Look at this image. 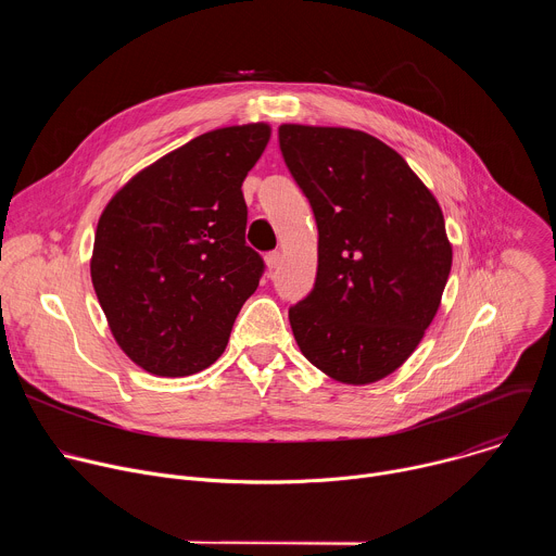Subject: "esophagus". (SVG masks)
<instances>
[{
  "mask_svg": "<svg viewBox=\"0 0 556 556\" xmlns=\"http://www.w3.org/2000/svg\"><path fill=\"white\" fill-rule=\"evenodd\" d=\"M279 264H281V255H279L277 251H273V253L266 255V266H268V270H275Z\"/></svg>",
  "mask_w": 556,
  "mask_h": 556,
  "instance_id": "obj_1",
  "label": "esophagus"
}]
</instances>
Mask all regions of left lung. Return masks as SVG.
Here are the masks:
<instances>
[{"label":"left lung","instance_id":"obj_1","mask_svg":"<svg viewBox=\"0 0 556 556\" xmlns=\"http://www.w3.org/2000/svg\"><path fill=\"white\" fill-rule=\"evenodd\" d=\"M283 161L319 228L312 292L288 309L301 354L369 384L399 369L431 326L451 273L444 215L405 157L348 127H279Z\"/></svg>","mask_w":556,"mask_h":556}]
</instances>
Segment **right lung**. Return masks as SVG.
<instances>
[{"label": "right lung", "instance_id": "add662e5", "mask_svg": "<svg viewBox=\"0 0 556 556\" xmlns=\"http://www.w3.org/2000/svg\"><path fill=\"white\" fill-rule=\"evenodd\" d=\"M270 125L206 131L138 172L103 208L90 273L118 348L144 371L191 376L226 350L264 260L247 247L242 182Z\"/></svg>", "mask_w": 556, "mask_h": 556}]
</instances>
